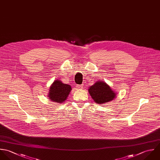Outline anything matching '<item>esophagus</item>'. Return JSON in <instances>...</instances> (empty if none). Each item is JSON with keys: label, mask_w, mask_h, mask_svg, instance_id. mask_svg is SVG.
<instances>
[{"label": "esophagus", "mask_w": 160, "mask_h": 160, "mask_svg": "<svg viewBox=\"0 0 160 160\" xmlns=\"http://www.w3.org/2000/svg\"><path fill=\"white\" fill-rule=\"evenodd\" d=\"M76 87L77 89H82L83 88V85H77Z\"/></svg>", "instance_id": "esophagus-1"}]
</instances>
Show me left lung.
Wrapping results in <instances>:
<instances>
[{
  "label": "left lung",
  "instance_id": "obj_1",
  "mask_svg": "<svg viewBox=\"0 0 160 160\" xmlns=\"http://www.w3.org/2000/svg\"><path fill=\"white\" fill-rule=\"evenodd\" d=\"M88 92L98 104H103L112 101L116 96V93L111 87L104 82H97L91 86Z\"/></svg>",
  "mask_w": 160,
  "mask_h": 160
}]
</instances>
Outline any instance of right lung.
Instances as JSON below:
<instances>
[{
	"label": "right lung",
	"mask_w": 160,
	"mask_h": 160,
	"mask_svg": "<svg viewBox=\"0 0 160 160\" xmlns=\"http://www.w3.org/2000/svg\"><path fill=\"white\" fill-rule=\"evenodd\" d=\"M71 87L63 83L60 80H55L50 87L49 98L52 101L57 102H63L68 96L71 91Z\"/></svg>",
	"instance_id": "1"
}]
</instances>
